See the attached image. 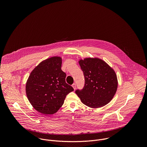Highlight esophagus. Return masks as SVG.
Segmentation results:
<instances>
[{
  "mask_svg": "<svg viewBox=\"0 0 147 147\" xmlns=\"http://www.w3.org/2000/svg\"><path fill=\"white\" fill-rule=\"evenodd\" d=\"M72 87H73V88H74V90H75V89H76V84H75V83L73 84Z\"/></svg>",
  "mask_w": 147,
  "mask_h": 147,
  "instance_id": "1",
  "label": "esophagus"
}]
</instances>
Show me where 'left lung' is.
<instances>
[{
	"label": "left lung",
	"mask_w": 147,
	"mask_h": 147,
	"mask_svg": "<svg viewBox=\"0 0 147 147\" xmlns=\"http://www.w3.org/2000/svg\"><path fill=\"white\" fill-rule=\"evenodd\" d=\"M84 73L85 84L76 94L81 101L91 108H98L108 104L117 88V78L114 70L103 60L87 57L78 61Z\"/></svg>",
	"instance_id": "8db88e82"
}]
</instances>
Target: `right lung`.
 <instances>
[{
  "instance_id": "1",
  "label": "right lung",
  "mask_w": 147,
  "mask_h": 147,
  "mask_svg": "<svg viewBox=\"0 0 147 147\" xmlns=\"http://www.w3.org/2000/svg\"><path fill=\"white\" fill-rule=\"evenodd\" d=\"M61 57L53 56L41 61L31 71L26 91L32 107L44 115H52L61 107L66 95L74 91L66 82L61 69Z\"/></svg>"
}]
</instances>
